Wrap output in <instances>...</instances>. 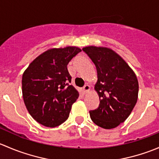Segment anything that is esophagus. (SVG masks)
Segmentation results:
<instances>
[{
  "label": "esophagus",
  "instance_id": "34e87169",
  "mask_svg": "<svg viewBox=\"0 0 159 159\" xmlns=\"http://www.w3.org/2000/svg\"><path fill=\"white\" fill-rule=\"evenodd\" d=\"M89 90H90V86L89 84H85V85L83 87V91H84V93L89 92Z\"/></svg>",
  "mask_w": 159,
  "mask_h": 159
}]
</instances>
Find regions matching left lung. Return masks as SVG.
I'll list each match as a JSON object with an SVG mask.
<instances>
[{
    "instance_id": "obj_1",
    "label": "left lung",
    "mask_w": 159,
    "mask_h": 159,
    "mask_svg": "<svg viewBox=\"0 0 159 159\" xmlns=\"http://www.w3.org/2000/svg\"><path fill=\"white\" fill-rule=\"evenodd\" d=\"M82 50L94 64L98 74L94 89L100 103L96 109L90 111V117L99 127L105 129L116 128L127 119L137 102V77L128 64L112 50L94 46Z\"/></svg>"
}]
</instances>
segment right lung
<instances>
[{
    "mask_svg": "<svg viewBox=\"0 0 159 159\" xmlns=\"http://www.w3.org/2000/svg\"><path fill=\"white\" fill-rule=\"evenodd\" d=\"M81 50L77 47L48 50L34 59L24 72L22 94L32 118L54 128L68 119L79 93L70 85L67 65Z\"/></svg>",
    "mask_w": 159,
    "mask_h": 159,
    "instance_id": "1",
    "label": "right lung"
}]
</instances>
